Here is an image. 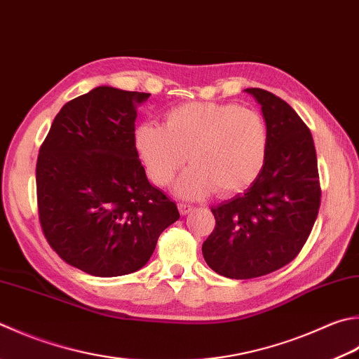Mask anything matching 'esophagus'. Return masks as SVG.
<instances>
[{
    "label": "esophagus",
    "instance_id": "obj_1",
    "mask_svg": "<svg viewBox=\"0 0 359 359\" xmlns=\"http://www.w3.org/2000/svg\"><path fill=\"white\" fill-rule=\"evenodd\" d=\"M178 209H180L181 215H186V214H189V212L192 211V206H191V205H187V203H180V205H178Z\"/></svg>",
    "mask_w": 359,
    "mask_h": 359
}]
</instances>
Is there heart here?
I'll list each match as a JSON object with an SVG mask.
<instances>
[{"label":"heart","instance_id":"heart-1","mask_svg":"<svg viewBox=\"0 0 359 359\" xmlns=\"http://www.w3.org/2000/svg\"><path fill=\"white\" fill-rule=\"evenodd\" d=\"M267 140L258 112L217 101L178 104L165 112L164 126L147 121L134 131V147L153 184H170L189 154L192 165L177 184L186 198L248 187L262 170Z\"/></svg>","mask_w":359,"mask_h":359}]
</instances>
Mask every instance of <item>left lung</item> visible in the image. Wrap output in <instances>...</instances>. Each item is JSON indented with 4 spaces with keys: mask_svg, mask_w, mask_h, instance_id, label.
<instances>
[{
    "mask_svg": "<svg viewBox=\"0 0 359 359\" xmlns=\"http://www.w3.org/2000/svg\"><path fill=\"white\" fill-rule=\"evenodd\" d=\"M245 92L266 120V161L245 192L211 208L215 228L201 247L208 266L233 280L258 278L292 261L314 226L322 194L305 121L272 92Z\"/></svg>",
    "mask_w": 359,
    "mask_h": 359,
    "instance_id": "obj_1",
    "label": "left lung"
}]
</instances>
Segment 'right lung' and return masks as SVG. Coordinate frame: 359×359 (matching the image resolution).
Segmentation results:
<instances>
[{
  "label": "right lung",
  "mask_w": 359,
  "mask_h": 359,
  "mask_svg": "<svg viewBox=\"0 0 359 359\" xmlns=\"http://www.w3.org/2000/svg\"><path fill=\"white\" fill-rule=\"evenodd\" d=\"M150 97L100 86L62 106L40 147L42 231L67 264L93 276L136 272L178 208L150 184L134 147L137 106Z\"/></svg>",
  "instance_id": "right-lung-1"
}]
</instances>
